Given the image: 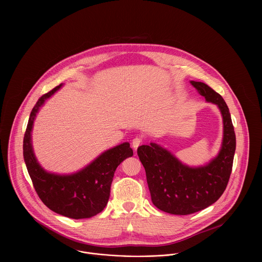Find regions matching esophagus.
<instances>
[{
	"label": "esophagus",
	"instance_id": "obj_1",
	"mask_svg": "<svg viewBox=\"0 0 262 262\" xmlns=\"http://www.w3.org/2000/svg\"><path fill=\"white\" fill-rule=\"evenodd\" d=\"M143 142V138L141 136H137L135 137L133 140H132V147L134 148V150L137 149V147Z\"/></svg>",
	"mask_w": 262,
	"mask_h": 262
}]
</instances>
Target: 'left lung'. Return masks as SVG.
Returning a JSON list of instances; mask_svg holds the SVG:
<instances>
[{"label":"left lung","mask_w":262,"mask_h":262,"mask_svg":"<svg viewBox=\"0 0 262 262\" xmlns=\"http://www.w3.org/2000/svg\"><path fill=\"white\" fill-rule=\"evenodd\" d=\"M190 83L207 102L217 105L222 114L224 133L219 154L207 165L189 167L156 143L137 149L153 205L173 215L202 211L219 200L228 185L236 149L234 127L224 99L204 82L191 80Z\"/></svg>","instance_id":"left-lung-1"}]
</instances>
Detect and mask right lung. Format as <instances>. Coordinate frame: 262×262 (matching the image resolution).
Here are the masks:
<instances>
[{
    "label": "right lung",
    "instance_id": "1",
    "mask_svg": "<svg viewBox=\"0 0 262 262\" xmlns=\"http://www.w3.org/2000/svg\"><path fill=\"white\" fill-rule=\"evenodd\" d=\"M62 83L43 95L32 109L23 140V155L33 187L43 204L51 211L72 218L96 216L106 207L118 165L133 155L128 142L103 152L93 162L73 174H55L44 170L34 155L31 131L40 107L45 100L61 88Z\"/></svg>",
    "mask_w": 262,
    "mask_h": 262
}]
</instances>
